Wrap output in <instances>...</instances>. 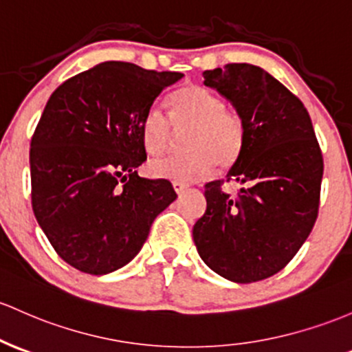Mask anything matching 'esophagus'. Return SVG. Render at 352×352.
<instances>
[{
    "instance_id": "1",
    "label": "esophagus",
    "mask_w": 352,
    "mask_h": 352,
    "mask_svg": "<svg viewBox=\"0 0 352 352\" xmlns=\"http://www.w3.org/2000/svg\"><path fill=\"white\" fill-rule=\"evenodd\" d=\"M172 185H173V190H175L177 194H180V192H184L185 188H187V185H185L184 182H179V180H173Z\"/></svg>"
}]
</instances>
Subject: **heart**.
<instances>
[{
	"instance_id": "1",
	"label": "heart",
	"mask_w": 352,
	"mask_h": 352,
	"mask_svg": "<svg viewBox=\"0 0 352 352\" xmlns=\"http://www.w3.org/2000/svg\"><path fill=\"white\" fill-rule=\"evenodd\" d=\"M170 118L160 107L148 108L142 122L146 152L160 155L185 132V152L150 162L148 170L158 179L197 182L220 168L232 167L245 145V123L237 111L226 108L222 98L199 85L180 88L168 100Z\"/></svg>"
}]
</instances>
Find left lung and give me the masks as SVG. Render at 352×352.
<instances>
[{
	"label": "left lung",
	"mask_w": 352,
	"mask_h": 352,
	"mask_svg": "<svg viewBox=\"0 0 352 352\" xmlns=\"http://www.w3.org/2000/svg\"><path fill=\"white\" fill-rule=\"evenodd\" d=\"M207 87L232 102L245 145L223 180L206 185L207 208L194 226L202 261L239 284L283 270L306 242L319 212L324 160L311 117L294 94L262 68L229 63L204 72Z\"/></svg>",
	"instance_id": "obj_1"
}]
</instances>
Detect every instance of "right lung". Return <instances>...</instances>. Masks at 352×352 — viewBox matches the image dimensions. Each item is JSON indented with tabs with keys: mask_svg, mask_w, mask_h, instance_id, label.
<instances>
[{
	"mask_svg": "<svg viewBox=\"0 0 352 352\" xmlns=\"http://www.w3.org/2000/svg\"><path fill=\"white\" fill-rule=\"evenodd\" d=\"M182 73L105 61L53 91L32 137L34 217L72 267L103 276L140 252L150 227L177 199L165 179L138 177L142 122Z\"/></svg>",
	"mask_w": 352,
	"mask_h": 352,
	"instance_id": "right-lung-1",
	"label": "right lung"
}]
</instances>
